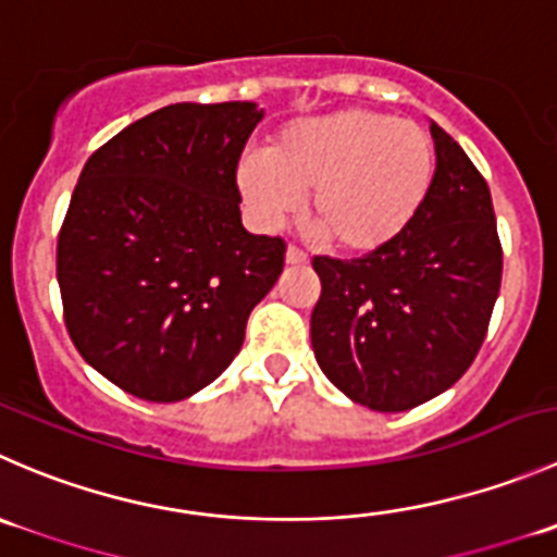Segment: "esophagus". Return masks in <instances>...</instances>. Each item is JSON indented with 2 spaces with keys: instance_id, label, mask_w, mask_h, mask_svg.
Here are the masks:
<instances>
[{
  "instance_id": "34e87169",
  "label": "esophagus",
  "mask_w": 557,
  "mask_h": 557,
  "mask_svg": "<svg viewBox=\"0 0 557 557\" xmlns=\"http://www.w3.org/2000/svg\"><path fill=\"white\" fill-rule=\"evenodd\" d=\"M285 263H288V267H305L307 256L301 250H296L294 245H290L288 250H285Z\"/></svg>"
}]
</instances>
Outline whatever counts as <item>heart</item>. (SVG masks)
<instances>
[{"mask_svg": "<svg viewBox=\"0 0 557 557\" xmlns=\"http://www.w3.org/2000/svg\"><path fill=\"white\" fill-rule=\"evenodd\" d=\"M435 182V144L422 124L343 108L290 124L267 154L236 165V187L261 228H277L307 198L323 247L370 256L410 228Z\"/></svg>", "mask_w": 557, "mask_h": 557, "instance_id": "1", "label": "heart"}]
</instances>
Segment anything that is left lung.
I'll list each match as a JSON object with an SVG mask.
<instances>
[{
    "instance_id": "left-lung-1",
    "label": "left lung",
    "mask_w": 557,
    "mask_h": 557,
    "mask_svg": "<svg viewBox=\"0 0 557 557\" xmlns=\"http://www.w3.org/2000/svg\"><path fill=\"white\" fill-rule=\"evenodd\" d=\"M430 133L435 182L410 228L370 256L312 261L318 367L345 397L381 413L416 408L460 381L504 272L487 182L444 127L430 122Z\"/></svg>"
}]
</instances>
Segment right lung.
Here are the masks:
<instances>
[{
	"label": "right lung",
	"mask_w": 557,
	"mask_h": 557,
	"mask_svg": "<svg viewBox=\"0 0 557 557\" xmlns=\"http://www.w3.org/2000/svg\"><path fill=\"white\" fill-rule=\"evenodd\" d=\"M256 102H176L127 124L78 176L59 231L64 323L86 364L133 397L180 403L245 343L285 242L247 234L236 165Z\"/></svg>",
	"instance_id": "right-lung-1"
}]
</instances>
